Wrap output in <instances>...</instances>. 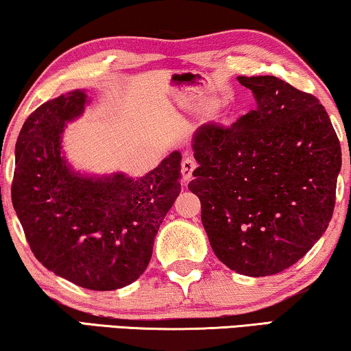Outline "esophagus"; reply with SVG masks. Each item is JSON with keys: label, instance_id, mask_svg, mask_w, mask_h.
<instances>
[{"label": "esophagus", "instance_id": "obj_1", "mask_svg": "<svg viewBox=\"0 0 351 351\" xmlns=\"http://www.w3.org/2000/svg\"><path fill=\"white\" fill-rule=\"evenodd\" d=\"M196 169V161L191 156H185L182 161V177L185 182H190L193 179V172Z\"/></svg>", "mask_w": 351, "mask_h": 351}]
</instances>
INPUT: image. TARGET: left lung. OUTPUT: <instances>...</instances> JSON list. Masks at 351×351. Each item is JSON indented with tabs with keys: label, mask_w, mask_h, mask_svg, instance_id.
Segmentation results:
<instances>
[{
	"label": "left lung",
	"mask_w": 351,
	"mask_h": 351,
	"mask_svg": "<svg viewBox=\"0 0 351 351\" xmlns=\"http://www.w3.org/2000/svg\"><path fill=\"white\" fill-rule=\"evenodd\" d=\"M256 109L236 123H204L193 138L190 182L218 260L264 277L298 263L323 236L336 204L340 142L313 95L274 75L247 77Z\"/></svg>",
	"instance_id": "left-lung-1"
}]
</instances>
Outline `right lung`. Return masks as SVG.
<instances>
[{
  "label": "right lung",
  "mask_w": 351,
  "mask_h": 351,
  "mask_svg": "<svg viewBox=\"0 0 351 351\" xmlns=\"http://www.w3.org/2000/svg\"><path fill=\"white\" fill-rule=\"evenodd\" d=\"M80 90L29 114L15 144L12 206L28 245L49 271L75 285L112 291L144 274L154 241L180 193V152L141 179L75 174L62 156L66 121L82 114Z\"/></svg>",
  "instance_id": "obj_1"
}]
</instances>
